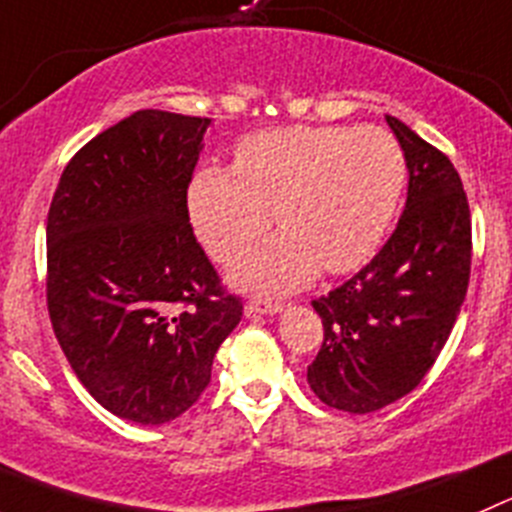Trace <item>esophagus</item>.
Returning a JSON list of instances; mask_svg holds the SVG:
<instances>
[{"mask_svg": "<svg viewBox=\"0 0 512 512\" xmlns=\"http://www.w3.org/2000/svg\"><path fill=\"white\" fill-rule=\"evenodd\" d=\"M284 309V304L281 301H271V299H256L253 296L251 301L246 304V314H279V311Z\"/></svg>", "mask_w": 512, "mask_h": 512, "instance_id": "obj_1", "label": "esophagus"}]
</instances>
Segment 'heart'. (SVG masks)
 Here are the masks:
<instances>
[{"instance_id": "b5f03b06", "label": "heart", "mask_w": 512, "mask_h": 512, "mask_svg": "<svg viewBox=\"0 0 512 512\" xmlns=\"http://www.w3.org/2000/svg\"><path fill=\"white\" fill-rule=\"evenodd\" d=\"M407 163L379 128L289 125L248 135L233 168L206 165L188 193L193 226L218 261L271 228L284 236L231 269L236 284L289 291L319 271L347 274L379 248L405 191Z\"/></svg>"}]
</instances>
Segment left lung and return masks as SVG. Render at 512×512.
I'll return each instance as SVG.
<instances>
[{"instance_id":"1","label":"left lung","mask_w":512,"mask_h":512,"mask_svg":"<svg viewBox=\"0 0 512 512\" xmlns=\"http://www.w3.org/2000/svg\"><path fill=\"white\" fill-rule=\"evenodd\" d=\"M405 150V213L359 274L311 301L324 342L311 389L334 410L367 415L410 394L440 357L467 294L472 223L455 165L387 115Z\"/></svg>"}]
</instances>
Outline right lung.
Segmentation results:
<instances>
[{
	"mask_svg": "<svg viewBox=\"0 0 512 512\" xmlns=\"http://www.w3.org/2000/svg\"><path fill=\"white\" fill-rule=\"evenodd\" d=\"M208 118L138 110L82 145L47 213V309L107 412L163 425L198 402L243 316L188 221Z\"/></svg>",
	"mask_w": 512,
	"mask_h": 512,
	"instance_id": "obj_1",
	"label": "right lung"
}]
</instances>
